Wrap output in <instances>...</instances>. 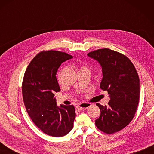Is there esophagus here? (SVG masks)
I'll use <instances>...</instances> for the list:
<instances>
[{
	"mask_svg": "<svg viewBox=\"0 0 154 154\" xmlns=\"http://www.w3.org/2000/svg\"><path fill=\"white\" fill-rule=\"evenodd\" d=\"M90 106H91L90 103H81L78 104V105L76 107H77V109H79V110H84V109H87V108H89Z\"/></svg>",
	"mask_w": 154,
	"mask_h": 154,
	"instance_id": "obj_1",
	"label": "esophagus"
}]
</instances>
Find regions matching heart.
Masks as SVG:
<instances>
[{"mask_svg": "<svg viewBox=\"0 0 154 154\" xmlns=\"http://www.w3.org/2000/svg\"><path fill=\"white\" fill-rule=\"evenodd\" d=\"M81 69H87L86 68V67H82L81 68ZM80 69V70H81ZM61 72L60 71V73H59V74H58V77H57V78H58V81H60V80H61Z\"/></svg>", "mask_w": 154, "mask_h": 154, "instance_id": "obj_1", "label": "heart"}]
</instances>
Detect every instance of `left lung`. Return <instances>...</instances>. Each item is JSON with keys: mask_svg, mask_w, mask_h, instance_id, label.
Returning <instances> with one entry per match:
<instances>
[{"mask_svg": "<svg viewBox=\"0 0 154 154\" xmlns=\"http://www.w3.org/2000/svg\"><path fill=\"white\" fill-rule=\"evenodd\" d=\"M87 55L102 67L100 87L107 91L110 97L107 106L97 103L100 115L95 125L102 132L111 134L125 128L135 115L140 99L138 75L131 61L118 51L104 48Z\"/></svg>", "mask_w": 154, "mask_h": 154, "instance_id": "left-lung-1", "label": "left lung"}]
</instances>
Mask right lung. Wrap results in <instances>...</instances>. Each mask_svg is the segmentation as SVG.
<instances>
[{
  "label": "right lung",
  "mask_w": 154,
  "mask_h": 154,
  "mask_svg": "<svg viewBox=\"0 0 154 154\" xmlns=\"http://www.w3.org/2000/svg\"><path fill=\"white\" fill-rule=\"evenodd\" d=\"M73 57L65 52L43 51L35 55L26 70L22 96L27 112L33 122L45 134L65 136L73 128V105L57 106L55 93L60 91L56 78L63 62Z\"/></svg>",
  "instance_id": "right-lung-1"
}]
</instances>
